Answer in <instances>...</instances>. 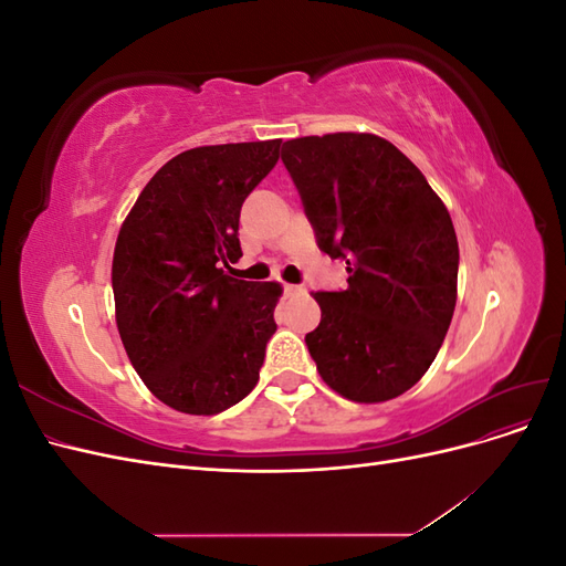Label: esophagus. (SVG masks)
I'll use <instances>...</instances> for the list:
<instances>
[{"instance_id":"obj_1","label":"esophagus","mask_w":566,"mask_h":566,"mask_svg":"<svg viewBox=\"0 0 566 566\" xmlns=\"http://www.w3.org/2000/svg\"><path fill=\"white\" fill-rule=\"evenodd\" d=\"M283 290H285V295H295V293H300L302 287H300V285H293V283H285Z\"/></svg>"}]
</instances>
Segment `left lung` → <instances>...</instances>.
<instances>
[{
    "label": "left lung",
    "mask_w": 566,
    "mask_h": 566,
    "mask_svg": "<svg viewBox=\"0 0 566 566\" xmlns=\"http://www.w3.org/2000/svg\"><path fill=\"white\" fill-rule=\"evenodd\" d=\"M318 248L347 260V290L312 293L316 370L356 403L401 397L432 366L455 310L458 238L420 169L378 134L335 132L283 144Z\"/></svg>",
    "instance_id": "obj_1"
}]
</instances>
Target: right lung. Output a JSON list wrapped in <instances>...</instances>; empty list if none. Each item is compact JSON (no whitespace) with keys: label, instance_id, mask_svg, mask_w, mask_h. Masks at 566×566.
Segmentation results:
<instances>
[{"label":"right lung","instance_id":"right-lung-1","mask_svg":"<svg viewBox=\"0 0 566 566\" xmlns=\"http://www.w3.org/2000/svg\"><path fill=\"white\" fill-rule=\"evenodd\" d=\"M281 139L198 146L165 163L125 217L113 252L119 339L153 397L217 416L254 389L283 287L224 271L243 256V200Z\"/></svg>","mask_w":566,"mask_h":566}]
</instances>
